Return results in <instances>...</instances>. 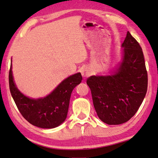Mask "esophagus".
Instances as JSON below:
<instances>
[{"instance_id":"esophagus-1","label":"esophagus","mask_w":158,"mask_h":158,"mask_svg":"<svg viewBox=\"0 0 158 158\" xmlns=\"http://www.w3.org/2000/svg\"><path fill=\"white\" fill-rule=\"evenodd\" d=\"M81 74L84 78H86V77H89L90 76V71L87 68H84L82 69Z\"/></svg>"}]
</instances>
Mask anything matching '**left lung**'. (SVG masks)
<instances>
[{
  "label": "left lung",
  "instance_id": "1",
  "mask_svg": "<svg viewBox=\"0 0 158 158\" xmlns=\"http://www.w3.org/2000/svg\"><path fill=\"white\" fill-rule=\"evenodd\" d=\"M121 46L122 59L112 74L87 80L98 117L108 125L131 119L147 92L148 75L140 45L128 32Z\"/></svg>",
  "mask_w": 158,
  "mask_h": 158
}]
</instances>
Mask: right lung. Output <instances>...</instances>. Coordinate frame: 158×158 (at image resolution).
<instances>
[{"label":"right lung","instance_id":"1","mask_svg":"<svg viewBox=\"0 0 158 158\" xmlns=\"http://www.w3.org/2000/svg\"><path fill=\"white\" fill-rule=\"evenodd\" d=\"M82 77L77 73L64 80L52 92L44 98L34 99L25 96L16 87L12 70L9 72L11 94L22 116L32 125L41 128H54L65 121L72 91Z\"/></svg>","mask_w":158,"mask_h":158}]
</instances>
